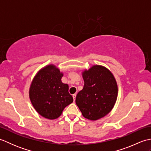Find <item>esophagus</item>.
Returning <instances> with one entry per match:
<instances>
[{
    "label": "esophagus",
    "mask_w": 151,
    "mask_h": 151,
    "mask_svg": "<svg viewBox=\"0 0 151 151\" xmlns=\"http://www.w3.org/2000/svg\"><path fill=\"white\" fill-rule=\"evenodd\" d=\"M76 96V93H75V94H73V99H74V101H75Z\"/></svg>",
    "instance_id": "obj_1"
}]
</instances>
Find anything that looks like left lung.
I'll return each instance as SVG.
<instances>
[{
  "mask_svg": "<svg viewBox=\"0 0 151 151\" xmlns=\"http://www.w3.org/2000/svg\"><path fill=\"white\" fill-rule=\"evenodd\" d=\"M82 76L84 86L76 95V104L85 118L97 120L107 115L116 102V81L110 70L101 65L84 70Z\"/></svg>",
  "mask_w": 151,
  "mask_h": 151,
  "instance_id": "obj_1",
  "label": "left lung"
}]
</instances>
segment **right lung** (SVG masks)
I'll return each mask as SVG.
<instances>
[{"label":"right lung","instance_id":"right-lung-1","mask_svg":"<svg viewBox=\"0 0 151 151\" xmlns=\"http://www.w3.org/2000/svg\"><path fill=\"white\" fill-rule=\"evenodd\" d=\"M63 74L53 65L41 69L35 76L29 95L32 104L41 116L49 119L60 117L63 109L73 101L69 86L62 83Z\"/></svg>","mask_w":151,"mask_h":151}]
</instances>
